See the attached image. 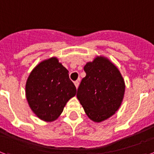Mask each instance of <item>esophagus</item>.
Segmentation results:
<instances>
[{
  "label": "esophagus",
  "mask_w": 154,
  "mask_h": 154,
  "mask_svg": "<svg viewBox=\"0 0 154 154\" xmlns=\"http://www.w3.org/2000/svg\"><path fill=\"white\" fill-rule=\"evenodd\" d=\"M79 84H80L79 81H75L74 85H75V87H76V88H78V86H79Z\"/></svg>",
  "instance_id": "obj_1"
}]
</instances>
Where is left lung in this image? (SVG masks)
Listing matches in <instances>:
<instances>
[{
    "label": "left lung",
    "instance_id": "left-lung-1",
    "mask_svg": "<svg viewBox=\"0 0 154 154\" xmlns=\"http://www.w3.org/2000/svg\"><path fill=\"white\" fill-rule=\"evenodd\" d=\"M77 97L88 118L99 123L112 117L123 101L125 83L121 72L108 58L97 55L84 66Z\"/></svg>",
    "mask_w": 154,
    "mask_h": 154
}]
</instances>
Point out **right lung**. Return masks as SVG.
Listing matches in <instances>:
<instances>
[{"instance_id": "add662e5", "label": "right lung", "mask_w": 154, "mask_h": 154, "mask_svg": "<svg viewBox=\"0 0 154 154\" xmlns=\"http://www.w3.org/2000/svg\"><path fill=\"white\" fill-rule=\"evenodd\" d=\"M76 92V87L69 80V71L56 57L40 62L26 82V97L29 108L45 122L58 119Z\"/></svg>"}]
</instances>
